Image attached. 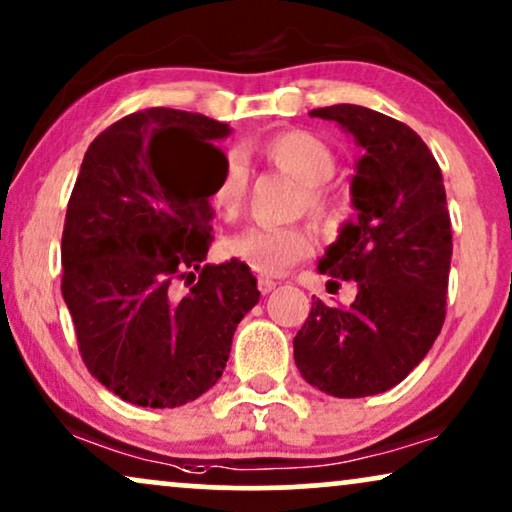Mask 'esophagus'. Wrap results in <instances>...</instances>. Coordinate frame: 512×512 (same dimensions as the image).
Wrapping results in <instances>:
<instances>
[{"mask_svg":"<svg viewBox=\"0 0 512 512\" xmlns=\"http://www.w3.org/2000/svg\"><path fill=\"white\" fill-rule=\"evenodd\" d=\"M257 285H260L262 295H267V292L276 288V281H274V278H269V276H260V278H257Z\"/></svg>","mask_w":512,"mask_h":512,"instance_id":"1","label":"esophagus"}]
</instances>
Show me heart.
Instances as JSON below:
<instances>
[{
	"label": "heart",
	"instance_id": "b5f03b06",
	"mask_svg": "<svg viewBox=\"0 0 512 512\" xmlns=\"http://www.w3.org/2000/svg\"><path fill=\"white\" fill-rule=\"evenodd\" d=\"M260 152L271 166L302 182V206L318 220H325L332 213L330 196L323 192V185L335 175L337 161L332 149L313 133L283 131L267 138L260 145ZM248 192V166L243 156L231 152L224 161L220 182L213 189V203L224 217L238 215ZM316 238L309 227L290 224V227H267V224H250L224 241V252L234 260L248 264L252 271L276 276L283 274L292 264L304 260L313 252Z\"/></svg>",
	"mask_w": 512,
	"mask_h": 512
}]
</instances>
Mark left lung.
I'll use <instances>...</instances> for the list:
<instances>
[{
  "mask_svg": "<svg viewBox=\"0 0 512 512\" xmlns=\"http://www.w3.org/2000/svg\"><path fill=\"white\" fill-rule=\"evenodd\" d=\"M365 149L351 182L356 220L320 257L318 271L356 281L351 306L316 299L292 339L302 377L335 398H365L400 384L445 323L452 222L438 161L426 142L360 105L311 109Z\"/></svg>",
  "mask_w": 512,
  "mask_h": 512,
  "instance_id": "left-lung-1",
  "label": "left lung"
}]
</instances>
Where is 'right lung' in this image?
<instances>
[{
  "label": "right lung",
  "mask_w": 512,
  "mask_h": 512,
  "mask_svg": "<svg viewBox=\"0 0 512 512\" xmlns=\"http://www.w3.org/2000/svg\"><path fill=\"white\" fill-rule=\"evenodd\" d=\"M229 133L203 114L149 107L86 149L65 215L63 297L88 372L126 403L163 410L213 388L236 325L260 302L248 264H203L227 161L213 142Z\"/></svg>",
  "instance_id": "obj_1"
}]
</instances>
